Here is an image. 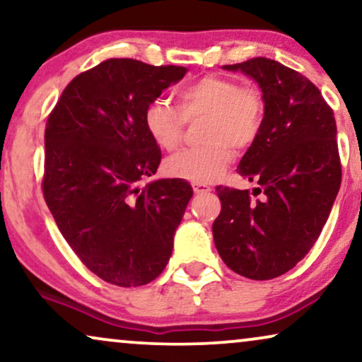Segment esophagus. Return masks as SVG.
<instances>
[{
	"label": "esophagus",
	"mask_w": 362,
	"mask_h": 362,
	"mask_svg": "<svg viewBox=\"0 0 362 362\" xmlns=\"http://www.w3.org/2000/svg\"><path fill=\"white\" fill-rule=\"evenodd\" d=\"M192 191H194V194H204V192L211 191V187L207 185H199V182H192Z\"/></svg>",
	"instance_id": "obj_1"
}]
</instances>
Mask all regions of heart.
Wrapping results in <instances>:
<instances>
[{"mask_svg":"<svg viewBox=\"0 0 362 362\" xmlns=\"http://www.w3.org/2000/svg\"><path fill=\"white\" fill-rule=\"evenodd\" d=\"M206 118L201 138L206 143L186 148L165 163L166 175L189 182L216 181L232 161V148L244 151L259 138L265 120V98L259 88L240 86L235 78L206 74L177 92V107L153 100L143 123L163 150L180 146L186 123Z\"/></svg>","mask_w":362,"mask_h":362,"instance_id":"heart-1","label":"heart"}]
</instances>
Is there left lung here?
Masks as SVG:
<instances>
[{"mask_svg":"<svg viewBox=\"0 0 362 362\" xmlns=\"http://www.w3.org/2000/svg\"><path fill=\"white\" fill-rule=\"evenodd\" d=\"M254 77L265 98V120L237 173L249 189L217 186L221 214L212 224L224 264L252 280L293 269L318 240L341 186L333 110L300 72L267 57L226 66Z\"/></svg>","mask_w":362,"mask_h":362,"instance_id":"1","label":"left lung"}]
</instances>
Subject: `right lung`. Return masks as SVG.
<instances>
[{
	"label": "right lung",
	"instance_id": "1",
	"mask_svg": "<svg viewBox=\"0 0 362 362\" xmlns=\"http://www.w3.org/2000/svg\"><path fill=\"white\" fill-rule=\"evenodd\" d=\"M177 66L108 59L74 77L44 132L42 194L83 265L118 286H141L161 274L192 187L158 180L161 150L143 113L185 77Z\"/></svg>",
	"mask_w": 362,
	"mask_h": 362
}]
</instances>
